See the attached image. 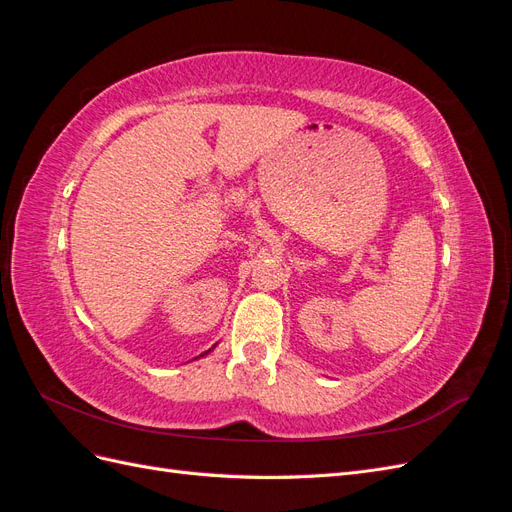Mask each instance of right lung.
I'll return each mask as SVG.
<instances>
[{"label": "right lung", "mask_w": 512, "mask_h": 512, "mask_svg": "<svg viewBox=\"0 0 512 512\" xmlns=\"http://www.w3.org/2000/svg\"><path fill=\"white\" fill-rule=\"evenodd\" d=\"M207 352H209V350H207Z\"/></svg>", "instance_id": "1"}]
</instances>
